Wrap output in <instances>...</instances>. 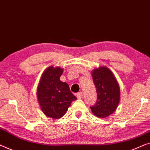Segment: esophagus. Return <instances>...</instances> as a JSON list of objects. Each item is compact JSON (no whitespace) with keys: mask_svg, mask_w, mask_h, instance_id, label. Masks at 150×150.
I'll list each match as a JSON object with an SVG mask.
<instances>
[{"mask_svg":"<svg viewBox=\"0 0 150 150\" xmlns=\"http://www.w3.org/2000/svg\"><path fill=\"white\" fill-rule=\"evenodd\" d=\"M82 96H83V93L81 92V91H79V92L77 93V98H78V99H81V98H82Z\"/></svg>","mask_w":150,"mask_h":150,"instance_id":"obj_1","label":"esophagus"}]
</instances>
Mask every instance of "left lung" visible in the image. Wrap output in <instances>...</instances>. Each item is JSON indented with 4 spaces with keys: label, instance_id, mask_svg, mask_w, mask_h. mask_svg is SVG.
<instances>
[{
    "label": "left lung",
    "instance_id": "left-lung-1",
    "mask_svg": "<svg viewBox=\"0 0 150 150\" xmlns=\"http://www.w3.org/2000/svg\"><path fill=\"white\" fill-rule=\"evenodd\" d=\"M92 77L96 88L97 100L90 108L96 117H106L115 111L119 103V86L112 73L106 67L95 69Z\"/></svg>",
    "mask_w": 150,
    "mask_h": 150
}]
</instances>
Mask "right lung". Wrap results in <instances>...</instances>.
<instances>
[{"label": "right lung", "instance_id": "1", "mask_svg": "<svg viewBox=\"0 0 150 150\" xmlns=\"http://www.w3.org/2000/svg\"><path fill=\"white\" fill-rule=\"evenodd\" d=\"M63 70L50 67L42 75L37 90L42 112L48 117L59 118L63 116L71 102L77 100L69 85L60 80Z\"/></svg>", "mask_w": 150, "mask_h": 150}]
</instances>
